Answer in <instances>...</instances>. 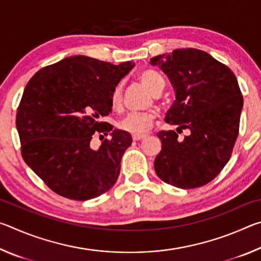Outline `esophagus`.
<instances>
[{
    "instance_id": "1",
    "label": "esophagus",
    "mask_w": 261,
    "mask_h": 261,
    "mask_svg": "<svg viewBox=\"0 0 261 261\" xmlns=\"http://www.w3.org/2000/svg\"><path fill=\"white\" fill-rule=\"evenodd\" d=\"M144 138H146V135H144V134H141V135H132V139L136 140V141L141 140V139H144Z\"/></svg>"
}]
</instances>
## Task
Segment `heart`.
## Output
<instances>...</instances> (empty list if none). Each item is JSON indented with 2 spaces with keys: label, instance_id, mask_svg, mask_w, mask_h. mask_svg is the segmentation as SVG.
Segmentation results:
<instances>
[{
  "label": "heart",
  "instance_id": "obj_1",
  "mask_svg": "<svg viewBox=\"0 0 261 261\" xmlns=\"http://www.w3.org/2000/svg\"><path fill=\"white\" fill-rule=\"evenodd\" d=\"M140 82L146 86L153 94H160L165 88V79L155 70L147 69L139 73ZM123 88L121 84L114 88L110 94V105L113 108H118L122 103ZM155 114L153 112H134L129 113L118 122L121 130L132 135H141L147 132L153 126Z\"/></svg>",
  "mask_w": 261,
  "mask_h": 261
}]
</instances>
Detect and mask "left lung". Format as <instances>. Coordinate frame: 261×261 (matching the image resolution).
<instances>
[{
    "label": "left lung",
    "mask_w": 261,
    "mask_h": 261,
    "mask_svg": "<svg viewBox=\"0 0 261 261\" xmlns=\"http://www.w3.org/2000/svg\"><path fill=\"white\" fill-rule=\"evenodd\" d=\"M165 72L176 92L166 115L168 124L187 129L178 139L175 131H160L161 152L154 169L163 182L179 189L206 185L231 156L240 131L243 95L235 74L206 51L175 49L151 59Z\"/></svg>",
    "instance_id": "obj_1"
}]
</instances>
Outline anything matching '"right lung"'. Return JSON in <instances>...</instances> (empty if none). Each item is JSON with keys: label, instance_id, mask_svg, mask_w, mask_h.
I'll use <instances>...</instances> for the list:
<instances>
[{"label": "right lung", "instance_id": "1", "mask_svg": "<svg viewBox=\"0 0 261 261\" xmlns=\"http://www.w3.org/2000/svg\"><path fill=\"white\" fill-rule=\"evenodd\" d=\"M134 65L78 55L40 69L29 81L16 115L21 156L55 193L83 201L116 183L132 138L99 118L109 115L110 94ZM110 130L112 138L104 140ZM95 135L104 140L99 149L90 144Z\"/></svg>", "mask_w": 261, "mask_h": 261}]
</instances>
